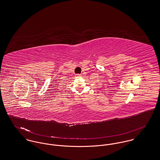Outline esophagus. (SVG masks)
Segmentation results:
<instances>
[{"instance_id":"esophagus-1","label":"esophagus","mask_w":160,"mask_h":160,"mask_svg":"<svg viewBox=\"0 0 160 160\" xmlns=\"http://www.w3.org/2000/svg\"><path fill=\"white\" fill-rule=\"evenodd\" d=\"M75 75H76L77 77H80V76H81V74H77Z\"/></svg>"}]
</instances>
